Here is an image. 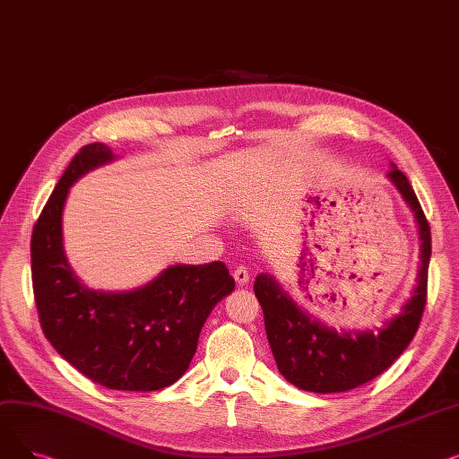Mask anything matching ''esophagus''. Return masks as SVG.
<instances>
[{
  "instance_id": "34e87169",
  "label": "esophagus",
  "mask_w": 459,
  "mask_h": 459,
  "mask_svg": "<svg viewBox=\"0 0 459 459\" xmlns=\"http://www.w3.org/2000/svg\"><path fill=\"white\" fill-rule=\"evenodd\" d=\"M232 275H234V281H236L239 286H246V284L249 282V272H247V268H244V266L236 268Z\"/></svg>"
}]
</instances>
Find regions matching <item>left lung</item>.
<instances>
[{
  "mask_svg": "<svg viewBox=\"0 0 459 459\" xmlns=\"http://www.w3.org/2000/svg\"><path fill=\"white\" fill-rule=\"evenodd\" d=\"M387 178L413 212L420 238V268L417 286L393 318L365 331H336L303 310L270 275L255 281V296L264 310L268 342L279 372L301 391L344 393L368 383L387 370L413 341L426 307L431 234L415 191L398 167Z\"/></svg>",
  "mask_w": 459,
  "mask_h": 459,
  "instance_id": "left-lung-1",
  "label": "left lung"
}]
</instances>
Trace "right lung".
I'll list each match as a JSON object with an SVG mask.
<instances>
[{"instance_id":"right-lung-1","label":"right lung","mask_w":459,"mask_h":459,"mask_svg":"<svg viewBox=\"0 0 459 459\" xmlns=\"http://www.w3.org/2000/svg\"><path fill=\"white\" fill-rule=\"evenodd\" d=\"M117 156L91 143L72 158L35 223L31 277L44 336L78 372L115 391L151 393L173 385L197 351L212 308L234 290L223 262L175 264L147 284L108 292L85 286L63 247L70 186Z\"/></svg>"}]
</instances>
